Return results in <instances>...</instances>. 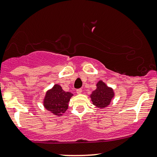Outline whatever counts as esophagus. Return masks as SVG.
<instances>
[{
	"mask_svg": "<svg viewBox=\"0 0 157 157\" xmlns=\"http://www.w3.org/2000/svg\"><path fill=\"white\" fill-rule=\"evenodd\" d=\"M81 92H82V89H76V93L77 94H81Z\"/></svg>",
	"mask_w": 157,
	"mask_h": 157,
	"instance_id": "obj_1",
	"label": "esophagus"
}]
</instances>
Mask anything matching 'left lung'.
<instances>
[{
	"instance_id": "obj_1",
	"label": "left lung",
	"mask_w": 157,
	"mask_h": 157,
	"mask_svg": "<svg viewBox=\"0 0 157 157\" xmlns=\"http://www.w3.org/2000/svg\"><path fill=\"white\" fill-rule=\"evenodd\" d=\"M96 86V89L91 95V101L94 106L98 108H105L109 105L113 97V89L107 86L102 81H98Z\"/></svg>"
}]
</instances>
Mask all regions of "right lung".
<instances>
[{"instance_id":"add662e5","label":"right lung","mask_w":157,"mask_h":157,"mask_svg":"<svg viewBox=\"0 0 157 157\" xmlns=\"http://www.w3.org/2000/svg\"><path fill=\"white\" fill-rule=\"evenodd\" d=\"M73 94L64 91L61 86L56 84L45 96L44 104L47 110L55 115H61L68 109V104Z\"/></svg>"}]
</instances>
